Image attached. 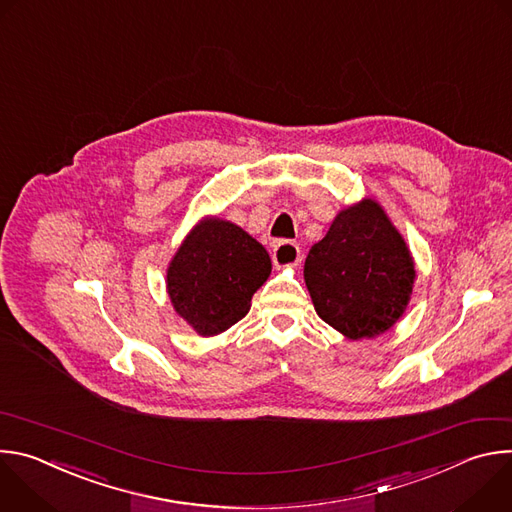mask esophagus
<instances>
[{
  "mask_svg": "<svg viewBox=\"0 0 512 512\" xmlns=\"http://www.w3.org/2000/svg\"><path fill=\"white\" fill-rule=\"evenodd\" d=\"M302 261L300 247L291 241H281L273 249V263L277 267H294Z\"/></svg>",
  "mask_w": 512,
  "mask_h": 512,
  "instance_id": "obj_1",
  "label": "esophagus"
}]
</instances>
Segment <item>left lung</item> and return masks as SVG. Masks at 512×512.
Here are the masks:
<instances>
[{
	"mask_svg": "<svg viewBox=\"0 0 512 512\" xmlns=\"http://www.w3.org/2000/svg\"><path fill=\"white\" fill-rule=\"evenodd\" d=\"M318 316L350 340L387 332L405 312L415 265L401 233L371 198L344 208L304 265Z\"/></svg>",
	"mask_w": 512,
	"mask_h": 512,
	"instance_id": "left-lung-1",
	"label": "left lung"
}]
</instances>
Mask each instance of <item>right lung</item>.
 Wrapping results in <instances>:
<instances>
[{
    "label": "right lung",
    "instance_id": "obj_1",
    "mask_svg": "<svg viewBox=\"0 0 512 512\" xmlns=\"http://www.w3.org/2000/svg\"><path fill=\"white\" fill-rule=\"evenodd\" d=\"M271 273L269 253L241 227L204 218L168 267L174 310L200 336H214L243 320L255 291Z\"/></svg>",
    "mask_w": 512,
    "mask_h": 512
}]
</instances>
